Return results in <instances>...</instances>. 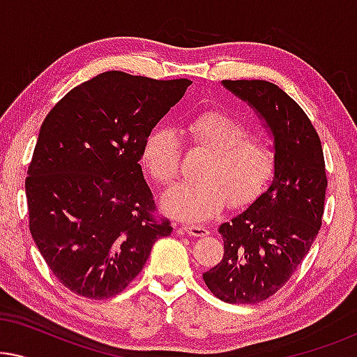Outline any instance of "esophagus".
<instances>
[{"mask_svg": "<svg viewBox=\"0 0 357 357\" xmlns=\"http://www.w3.org/2000/svg\"><path fill=\"white\" fill-rule=\"evenodd\" d=\"M182 229L188 234V236H192V237H203V236H208V234H209L208 227H203V226H183Z\"/></svg>", "mask_w": 357, "mask_h": 357, "instance_id": "esophagus-1", "label": "esophagus"}]
</instances>
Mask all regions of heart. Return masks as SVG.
I'll list each match as a JSON object with an SVG mask.
<instances>
[{
	"label": "heart",
	"instance_id": "obj_1",
	"mask_svg": "<svg viewBox=\"0 0 357 357\" xmlns=\"http://www.w3.org/2000/svg\"><path fill=\"white\" fill-rule=\"evenodd\" d=\"M190 144L208 151L198 170L199 180L180 183L165 195L164 208L188 222H204L226 206L252 203L275 177L276 149L261 135L248 133L238 116L208 109L185 123ZM183 146L178 133L167 126L153 130L143 146V165L162 187H170L182 165Z\"/></svg>",
	"mask_w": 357,
	"mask_h": 357
}]
</instances>
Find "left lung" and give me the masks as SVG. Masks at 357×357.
<instances>
[{"instance_id":"obj_1","label":"left lung","mask_w":357,"mask_h":357,"mask_svg":"<svg viewBox=\"0 0 357 357\" xmlns=\"http://www.w3.org/2000/svg\"><path fill=\"white\" fill-rule=\"evenodd\" d=\"M265 119L275 136L276 172L245 211L219 226L224 257L203 273L208 289L229 304H257L289 281L321 226L326 190L324 149L294 99L263 79L222 81Z\"/></svg>"}]
</instances>
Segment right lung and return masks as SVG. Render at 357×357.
I'll use <instances>...</instances> for the list:
<instances>
[{"instance_id": "1", "label": "right lung", "mask_w": 357, "mask_h": 357, "mask_svg": "<svg viewBox=\"0 0 357 357\" xmlns=\"http://www.w3.org/2000/svg\"><path fill=\"white\" fill-rule=\"evenodd\" d=\"M190 84L105 71L71 89L43 120L26 178L29 229L75 294H120L154 242L172 232L139 160L151 130Z\"/></svg>"}]
</instances>
